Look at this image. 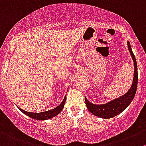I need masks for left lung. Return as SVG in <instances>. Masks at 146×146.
Segmentation results:
<instances>
[{"instance_id": "obj_1", "label": "left lung", "mask_w": 146, "mask_h": 146, "mask_svg": "<svg viewBox=\"0 0 146 146\" xmlns=\"http://www.w3.org/2000/svg\"><path fill=\"white\" fill-rule=\"evenodd\" d=\"M127 46H128V49L130 55L133 59L135 68L133 84L128 92L122 97H120L117 99L114 100L109 102L108 103L104 104V105L92 104L89 102L87 98H85V103L87 109L90 110L92 114L101 117V118H111V117L117 115L118 114L125 110L132 102L135 95V92H136L137 85H138V66H137L136 59H135L134 54L132 51L129 41H127Z\"/></svg>"}]
</instances>
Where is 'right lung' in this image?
I'll return each mask as SVG.
<instances>
[{
    "label": "right lung",
    "instance_id": "obj_1",
    "mask_svg": "<svg viewBox=\"0 0 146 146\" xmlns=\"http://www.w3.org/2000/svg\"><path fill=\"white\" fill-rule=\"evenodd\" d=\"M65 102H66V96H64V98L62 103H61L59 105H58L56 108H54V109L52 110H50L45 111V112H27V111L23 110L21 109V108H19L22 112L26 114V115L31 117V118L36 119V120H45L57 115L58 114H59L64 108Z\"/></svg>",
    "mask_w": 146,
    "mask_h": 146
}]
</instances>
